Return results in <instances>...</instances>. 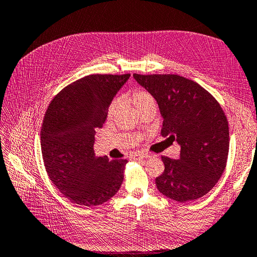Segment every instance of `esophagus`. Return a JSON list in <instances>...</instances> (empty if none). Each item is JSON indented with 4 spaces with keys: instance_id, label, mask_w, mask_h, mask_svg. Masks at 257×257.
Masks as SVG:
<instances>
[{
    "instance_id": "obj_1",
    "label": "esophagus",
    "mask_w": 257,
    "mask_h": 257,
    "mask_svg": "<svg viewBox=\"0 0 257 257\" xmlns=\"http://www.w3.org/2000/svg\"><path fill=\"white\" fill-rule=\"evenodd\" d=\"M151 156L150 155H148V154H138V155H136V158H137V159H148V158H150Z\"/></svg>"
}]
</instances>
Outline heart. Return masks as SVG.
I'll list each match as a JSON object with an SVG mask.
<instances>
[{"mask_svg":"<svg viewBox=\"0 0 257 257\" xmlns=\"http://www.w3.org/2000/svg\"><path fill=\"white\" fill-rule=\"evenodd\" d=\"M133 101H134V105L138 109V110H141V109H145L149 106H156L155 98L152 97L150 92L144 89H137L134 91ZM119 106H120V99L117 98V99H114L111 102L110 107H109V110H108L109 116H112V114L117 111Z\"/></svg>","mask_w":257,"mask_h":257,"instance_id":"heart-1","label":"heart"}]
</instances>
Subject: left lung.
<instances>
[{
    "label": "left lung",
    "mask_w": 257,
    "mask_h": 257,
    "mask_svg": "<svg viewBox=\"0 0 257 257\" xmlns=\"http://www.w3.org/2000/svg\"><path fill=\"white\" fill-rule=\"evenodd\" d=\"M155 98L163 118L161 136L181 147L178 160L162 156L156 179L160 193L178 202L198 200L222 177L228 155L225 113L209 91L179 75L134 74Z\"/></svg>",
    "instance_id": "8db88e82"
}]
</instances>
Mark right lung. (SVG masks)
<instances>
[{"instance_id":"add662e5","label":"right lung","mask_w":257,"mask_h":257,"mask_svg":"<svg viewBox=\"0 0 257 257\" xmlns=\"http://www.w3.org/2000/svg\"><path fill=\"white\" fill-rule=\"evenodd\" d=\"M130 77L89 75L68 85L48 106L41 130L43 160L54 185L73 203L94 206L116 194L128 160L96 157L95 134Z\"/></svg>"}]
</instances>
